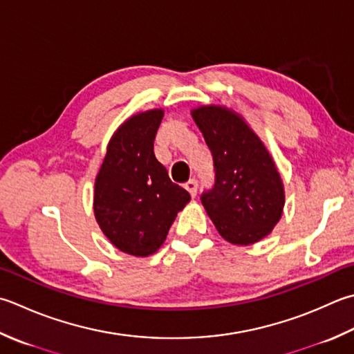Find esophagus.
I'll return each instance as SVG.
<instances>
[{
  "label": "esophagus",
  "instance_id": "obj_1",
  "mask_svg": "<svg viewBox=\"0 0 354 354\" xmlns=\"http://www.w3.org/2000/svg\"><path fill=\"white\" fill-rule=\"evenodd\" d=\"M184 187H185V190L190 193L192 198L196 196V193H198V183H196V179H190V181H187Z\"/></svg>",
  "mask_w": 354,
  "mask_h": 354
}]
</instances>
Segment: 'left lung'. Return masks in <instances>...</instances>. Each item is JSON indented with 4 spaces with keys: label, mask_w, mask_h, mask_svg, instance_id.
Wrapping results in <instances>:
<instances>
[{
    "label": "left lung",
    "mask_w": 354,
    "mask_h": 354,
    "mask_svg": "<svg viewBox=\"0 0 354 354\" xmlns=\"http://www.w3.org/2000/svg\"><path fill=\"white\" fill-rule=\"evenodd\" d=\"M192 118L213 155L216 183L201 196L218 233L233 245L268 236L286 204L281 173L244 116L225 106H199Z\"/></svg>",
    "instance_id": "obj_1"
}]
</instances>
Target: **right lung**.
I'll return each instance as SVG.
<instances>
[{
  "label": "right lung",
  "mask_w": 354,
  "mask_h": 354,
  "mask_svg": "<svg viewBox=\"0 0 354 354\" xmlns=\"http://www.w3.org/2000/svg\"><path fill=\"white\" fill-rule=\"evenodd\" d=\"M164 110L127 118L107 144L95 178L93 212L101 232L122 253L153 254L164 244L176 214L190 203L158 161L153 142Z\"/></svg>",
  "instance_id": "obj_1"
}]
</instances>
